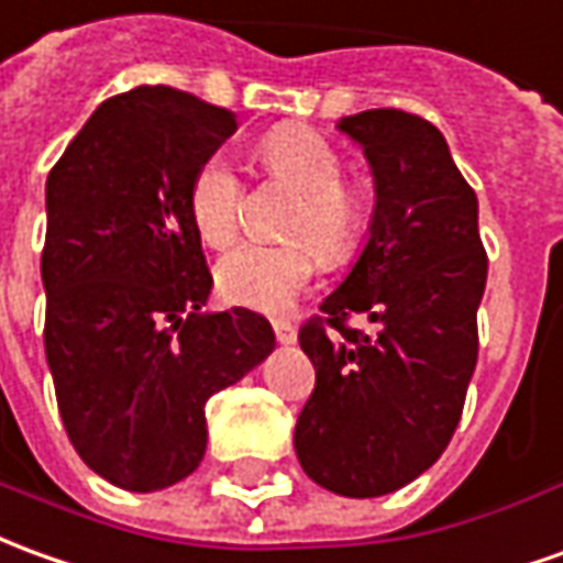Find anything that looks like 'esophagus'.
I'll return each instance as SVG.
<instances>
[{"instance_id": "esophagus-1", "label": "esophagus", "mask_w": 563, "mask_h": 563, "mask_svg": "<svg viewBox=\"0 0 563 563\" xmlns=\"http://www.w3.org/2000/svg\"><path fill=\"white\" fill-rule=\"evenodd\" d=\"M271 325H274V335H277V341H280V344H292L295 335H298L295 322H289V320H274Z\"/></svg>"}]
</instances>
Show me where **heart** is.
I'll use <instances>...</instances> for the list:
<instances>
[{"mask_svg": "<svg viewBox=\"0 0 563 563\" xmlns=\"http://www.w3.org/2000/svg\"><path fill=\"white\" fill-rule=\"evenodd\" d=\"M258 161L277 186L295 191V203L277 246H241L216 268L219 295L253 310L289 308L322 265H344L363 250L372 203L356 179L344 176V161L320 133L305 124H283L262 136ZM246 183L225 155H207L188 183V216L207 246L228 250L243 222Z\"/></svg>", "mask_w": 563, "mask_h": 563, "instance_id": "1", "label": "heart"}]
</instances>
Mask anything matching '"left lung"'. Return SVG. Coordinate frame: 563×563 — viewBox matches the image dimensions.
I'll use <instances>...</instances> for the list:
<instances>
[{"label":"left lung","instance_id":"8db88e82","mask_svg":"<svg viewBox=\"0 0 563 563\" xmlns=\"http://www.w3.org/2000/svg\"><path fill=\"white\" fill-rule=\"evenodd\" d=\"M338 128L365 148L377 203L360 262L298 332L317 384L295 454L325 490L380 497L427 473L457 430L487 253L475 191L427 118L368 109Z\"/></svg>","mask_w":563,"mask_h":563}]
</instances>
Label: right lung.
Masks as SVG:
<instances>
[{"label":"right lung","instance_id":"right-lung-1","mask_svg":"<svg viewBox=\"0 0 563 563\" xmlns=\"http://www.w3.org/2000/svg\"><path fill=\"white\" fill-rule=\"evenodd\" d=\"M238 131L222 106L155 85L109 97L51 167L42 250L45 356L78 457L161 490L207 451V399L274 350L246 308L200 313L213 274L188 183Z\"/></svg>","mask_w":563,"mask_h":563}]
</instances>
